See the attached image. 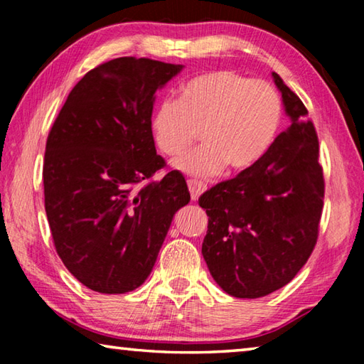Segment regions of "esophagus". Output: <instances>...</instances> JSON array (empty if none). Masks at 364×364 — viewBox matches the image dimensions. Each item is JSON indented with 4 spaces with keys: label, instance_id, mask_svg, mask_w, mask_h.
Listing matches in <instances>:
<instances>
[{
    "label": "esophagus",
    "instance_id": "34e87169",
    "mask_svg": "<svg viewBox=\"0 0 364 364\" xmlns=\"http://www.w3.org/2000/svg\"><path fill=\"white\" fill-rule=\"evenodd\" d=\"M188 188H189V193H191V199L196 202L197 199H199V196L207 189V184L200 183V181H196V180H189Z\"/></svg>",
    "mask_w": 364,
    "mask_h": 364
}]
</instances>
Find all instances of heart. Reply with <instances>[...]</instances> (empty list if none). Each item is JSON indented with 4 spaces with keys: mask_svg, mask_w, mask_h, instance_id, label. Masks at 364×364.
Here are the masks:
<instances>
[{
    "mask_svg": "<svg viewBox=\"0 0 364 364\" xmlns=\"http://www.w3.org/2000/svg\"><path fill=\"white\" fill-rule=\"evenodd\" d=\"M281 123L282 100L274 86L234 70H215L189 80L178 101H160L151 133L164 156L178 157L199 130L204 143L178 159L175 167L208 178L226 165L231 171L255 165L274 144Z\"/></svg>",
    "mask_w": 364,
    "mask_h": 364,
    "instance_id": "1",
    "label": "heart"
}]
</instances>
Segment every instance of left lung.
Masks as SVG:
<instances>
[{
  "instance_id": "left-lung-1",
  "label": "left lung",
  "mask_w": 364,
  "mask_h": 364,
  "mask_svg": "<svg viewBox=\"0 0 364 364\" xmlns=\"http://www.w3.org/2000/svg\"><path fill=\"white\" fill-rule=\"evenodd\" d=\"M291 120L250 168L200 196L208 215L202 255L215 282L237 299L278 291L316 244L324 199L319 146L300 97L271 73Z\"/></svg>"
}]
</instances>
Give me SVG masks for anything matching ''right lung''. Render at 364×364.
I'll list each match as a JSON object with an SVG mask.
<instances>
[{
	"label": "right lung",
	"instance_id": "add662e5",
	"mask_svg": "<svg viewBox=\"0 0 364 364\" xmlns=\"http://www.w3.org/2000/svg\"><path fill=\"white\" fill-rule=\"evenodd\" d=\"M184 69L119 58L73 86L46 141L43 184L54 245L91 291L125 294L147 279L171 220L188 205L186 180L165 165L151 133L156 91Z\"/></svg>",
	"mask_w": 364,
	"mask_h": 364
}]
</instances>
